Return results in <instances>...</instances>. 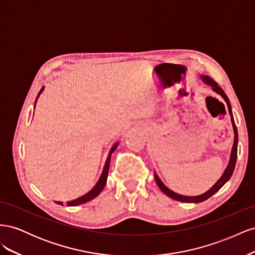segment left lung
I'll use <instances>...</instances> for the list:
<instances>
[{
    "label": "left lung",
    "instance_id": "obj_1",
    "mask_svg": "<svg viewBox=\"0 0 255 255\" xmlns=\"http://www.w3.org/2000/svg\"><path fill=\"white\" fill-rule=\"evenodd\" d=\"M201 79L202 81L210 85V86L213 88V90L215 92H217L218 95H220L223 99H225L226 103L228 104V109H229V113L231 115V121H232V126H233V129H234V143H233V148H232V152H231V156H230V160H229V164L226 168L225 172L221 175L220 179L216 182V184L214 186L210 189L207 190L204 194L200 195V196H195V197H188V196H182L176 194V192L172 191L169 189L167 186H165V184L160 181V179L158 177V175L156 173H154V177H155V181L158 185V187L160 188V190L164 192L165 195H167L168 197H170L171 199L176 200V201H181V202H187V203H199V202H203L205 200H207L210 197H212L214 194H216L223 185H225L229 180L230 177L232 176L233 171L235 169V164H236V159H237V144H238V133H237V128L235 126V122H234V118H233V114H232V109H231V104L229 101V98L227 97V95L225 94V91H223L219 86L218 84L216 83L213 79H211L210 76L207 75H201Z\"/></svg>",
    "mask_w": 255,
    "mask_h": 255
}]
</instances>
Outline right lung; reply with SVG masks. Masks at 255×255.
<instances>
[{
  "mask_svg": "<svg viewBox=\"0 0 255 255\" xmlns=\"http://www.w3.org/2000/svg\"><path fill=\"white\" fill-rule=\"evenodd\" d=\"M42 90H43V87H42L41 90L39 91V94H38V96H37V98H36V101H37L38 97H39V95L42 92ZM36 101H35V104H36ZM118 143H119V142H116V143L113 145V148L111 149L110 154H109V157H107V159H106V161H105V165H104V168H103L102 174H101V176H100V179H99L98 183L95 185V187L92 188L89 192H87L86 195H84V196H82V197H80V198H78V199H75V200H72V201L67 202V205H68V206H76V205H80V204H84V203H86V202L90 201V200L95 199L97 196L100 195V192H101V191L103 190V188H104V186H105V184H106V181H107V175H109V169H110V164H111L112 153H113L116 149H117ZM56 203H57V204H60V205H63V202L56 201Z\"/></svg>",
  "mask_w": 255,
  "mask_h": 255,
  "instance_id": "right-lung-1",
  "label": "right lung"
}]
</instances>
